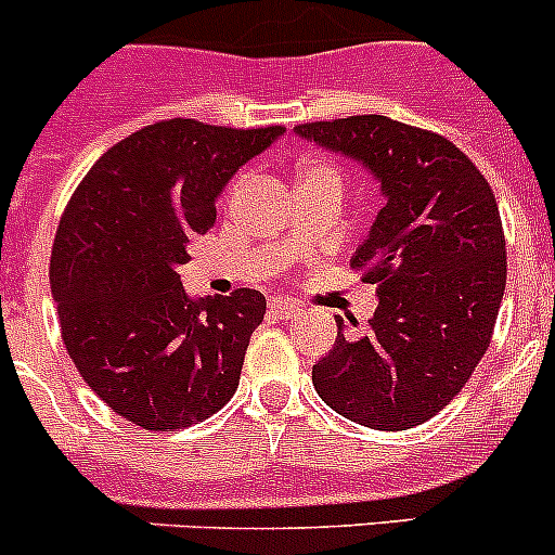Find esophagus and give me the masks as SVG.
I'll use <instances>...</instances> for the list:
<instances>
[{"label": "esophagus", "instance_id": "34e87169", "mask_svg": "<svg viewBox=\"0 0 555 555\" xmlns=\"http://www.w3.org/2000/svg\"><path fill=\"white\" fill-rule=\"evenodd\" d=\"M268 311H271L276 319H293L295 313L300 311V306L293 304L289 298H273L271 304H268Z\"/></svg>", "mask_w": 555, "mask_h": 555}]
</instances>
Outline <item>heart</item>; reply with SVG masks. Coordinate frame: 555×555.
Segmentation results:
<instances>
[{
	"label": "heart",
	"instance_id": "heart-1",
	"mask_svg": "<svg viewBox=\"0 0 555 555\" xmlns=\"http://www.w3.org/2000/svg\"><path fill=\"white\" fill-rule=\"evenodd\" d=\"M249 171H242L233 182V193L244 188ZM295 179H298V193L300 190H335L340 193V184H344V173H340L338 164L324 158H300L295 164Z\"/></svg>",
	"mask_w": 555,
	"mask_h": 555
}]
</instances>
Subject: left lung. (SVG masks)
Segmentation results:
<instances>
[{"label": "left lung", "instance_id": "1", "mask_svg": "<svg viewBox=\"0 0 555 555\" xmlns=\"http://www.w3.org/2000/svg\"><path fill=\"white\" fill-rule=\"evenodd\" d=\"M295 133L362 160L386 195L351 257L376 284L365 335H344L313 365L333 411L384 433L438 416L469 382L494 335L507 279L502 217L478 166L440 133L386 115L295 126Z\"/></svg>", "mask_w": 555, "mask_h": 555}]
</instances>
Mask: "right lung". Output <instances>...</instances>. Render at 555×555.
I'll return each instance as SVG.
<instances>
[{"label": "right lung", "instance_id": "obj_1", "mask_svg": "<svg viewBox=\"0 0 555 555\" xmlns=\"http://www.w3.org/2000/svg\"><path fill=\"white\" fill-rule=\"evenodd\" d=\"M282 126L173 117L109 147L77 184L50 255L61 338L82 382L126 422L173 433L233 397L266 298L190 300L179 266L217 220V195Z\"/></svg>", "mask_w": 555, "mask_h": 555}]
</instances>
